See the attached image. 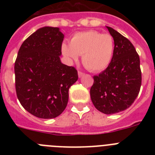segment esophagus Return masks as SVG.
<instances>
[{"instance_id":"esophagus-1","label":"esophagus","mask_w":155,"mask_h":155,"mask_svg":"<svg viewBox=\"0 0 155 155\" xmlns=\"http://www.w3.org/2000/svg\"><path fill=\"white\" fill-rule=\"evenodd\" d=\"M84 75V73H83V72H81V71H78V77L79 78H81V77H83Z\"/></svg>"}]
</instances>
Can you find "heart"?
<instances>
[{"instance_id":"obj_1","label":"heart","mask_w":155,"mask_h":155,"mask_svg":"<svg viewBox=\"0 0 155 155\" xmlns=\"http://www.w3.org/2000/svg\"><path fill=\"white\" fill-rule=\"evenodd\" d=\"M114 48L112 35L91 30L75 33L71 37L70 45L64 43L61 50L70 61H77L78 56H82V63L87 70L99 72L110 64Z\"/></svg>"}]
</instances>
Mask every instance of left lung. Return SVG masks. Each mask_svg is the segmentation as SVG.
Wrapping results in <instances>:
<instances>
[{
    "label": "left lung",
    "mask_w": 155,
    "mask_h": 155,
    "mask_svg": "<svg viewBox=\"0 0 155 155\" xmlns=\"http://www.w3.org/2000/svg\"><path fill=\"white\" fill-rule=\"evenodd\" d=\"M107 28L114 39V53L108 68L93 77L90 95L94 107L109 115L125 110L134 103L142 78L140 57L134 45L113 28Z\"/></svg>",
    "instance_id": "1"
}]
</instances>
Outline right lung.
I'll use <instances>...</instances> for the list:
<instances>
[{
	"instance_id": "add662e5",
	"label": "right lung",
	"mask_w": 155,
	"mask_h": 155,
	"mask_svg": "<svg viewBox=\"0 0 155 155\" xmlns=\"http://www.w3.org/2000/svg\"><path fill=\"white\" fill-rule=\"evenodd\" d=\"M64 34L43 27L23 42L15 63V90L23 108L42 119L60 116L67 107L69 88L78 81L74 67L60 59Z\"/></svg>"
}]
</instances>
